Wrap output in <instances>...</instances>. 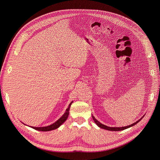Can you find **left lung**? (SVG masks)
I'll return each instance as SVG.
<instances>
[{"instance_id":"left-lung-1","label":"left lung","mask_w":160,"mask_h":160,"mask_svg":"<svg viewBox=\"0 0 160 160\" xmlns=\"http://www.w3.org/2000/svg\"><path fill=\"white\" fill-rule=\"evenodd\" d=\"M144 115L142 117H141L138 121H137L136 122H135V123H132V124H131V125H128V126H126V127H108V126H106V125H105L102 124V123H100L99 121H98V120H96V118H95L93 115H92V118H93L94 122L96 123V125H97L99 127H100V128H103V129H105V130H109V131H120V130H125V129L128 128H130V127H132V126L136 125L137 123H139V122L142 119V118L144 117Z\"/></svg>"}]
</instances>
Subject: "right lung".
I'll list each match as a JSON object with an SVG mask.
<instances>
[{
  "mask_svg": "<svg viewBox=\"0 0 160 160\" xmlns=\"http://www.w3.org/2000/svg\"><path fill=\"white\" fill-rule=\"evenodd\" d=\"M73 103V101H72L70 102V104H69V106H68V108L66 109V111L63 114L62 116L56 122H54V123L49 125V126H46V127H30V126H28L35 130H38V131H43V132H47V131H51V130H55L58 128H59L68 118V115H69V111H70V106L72 105V104ZM24 125H25V123H23Z\"/></svg>",
  "mask_w": 160,
  "mask_h": 160,
  "instance_id": "add662e5",
  "label": "right lung"
}]
</instances>
